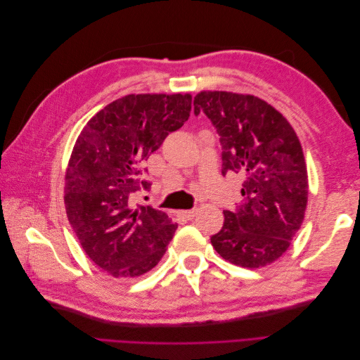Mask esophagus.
I'll list each match as a JSON object with an SVG mask.
<instances>
[{
  "instance_id": "1",
  "label": "esophagus",
  "mask_w": 360,
  "mask_h": 360,
  "mask_svg": "<svg viewBox=\"0 0 360 360\" xmlns=\"http://www.w3.org/2000/svg\"><path fill=\"white\" fill-rule=\"evenodd\" d=\"M183 217H184V219H188V221H192L193 219V217L195 216H197V210H195V209H192V210H184V212H181L180 213Z\"/></svg>"
}]
</instances>
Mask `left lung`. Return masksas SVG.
Masks as SVG:
<instances>
[{"instance_id": "obj_1", "label": "left lung", "mask_w": 360, "mask_h": 360, "mask_svg": "<svg viewBox=\"0 0 360 360\" xmlns=\"http://www.w3.org/2000/svg\"><path fill=\"white\" fill-rule=\"evenodd\" d=\"M193 112L210 120L222 146V176L242 181L243 202L224 210L212 245L230 263L257 269L288 249L303 222L308 172L302 146L285 117L255 96L201 91Z\"/></svg>"}]
</instances>
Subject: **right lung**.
Masks as SVG:
<instances>
[{
  "mask_svg": "<svg viewBox=\"0 0 360 360\" xmlns=\"http://www.w3.org/2000/svg\"><path fill=\"white\" fill-rule=\"evenodd\" d=\"M191 94H129L82 129L66 172L64 204L85 254L115 278L153 269L177 230L167 213L132 205L148 189L144 162L191 115Z\"/></svg>",
  "mask_w": 360,
  "mask_h": 360,
  "instance_id": "obj_1",
  "label": "right lung"
}]
</instances>
